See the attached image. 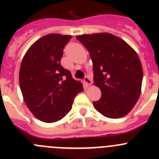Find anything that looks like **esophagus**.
I'll list each match as a JSON object with an SVG mask.
<instances>
[{
    "label": "esophagus",
    "instance_id": "obj_1",
    "mask_svg": "<svg viewBox=\"0 0 159 159\" xmlns=\"http://www.w3.org/2000/svg\"><path fill=\"white\" fill-rule=\"evenodd\" d=\"M84 81L86 84H88V85H90V84H91V83H92V81H91V78H90L89 76L84 77Z\"/></svg>",
    "mask_w": 159,
    "mask_h": 159
}]
</instances>
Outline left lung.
<instances>
[{
	"label": "left lung",
	"mask_w": 159,
	"mask_h": 159,
	"mask_svg": "<svg viewBox=\"0 0 159 159\" xmlns=\"http://www.w3.org/2000/svg\"><path fill=\"white\" fill-rule=\"evenodd\" d=\"M76 38L89 51L94 84L102 91L100 100L93 102L95 109L109 118L125 116L141 94L143 70L137 53L121 38L109 33Z\"/></svg>",
	"instance_id": "1"
}]
</instances>
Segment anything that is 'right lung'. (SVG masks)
Listing matches in <instances>:
<instances>
[{"mask_svg": "<svg viewBox=\"0 0 159 159\" xmlns=\"http://www.w3.org/2000/svg\"><path fill=\"white\" fill-rule=\"evenodd\" d=\"M71 35L50 34L34 43L25 54L19 83L25 104L38 119L46 123L63 118L75 96L83 91L69 70L61 65L65 46Z\"/></svg>", "mask_w": 159, "mask_h": 159, "instance_id": "right-lung-1", "label": "right lung"}]
</instances>
